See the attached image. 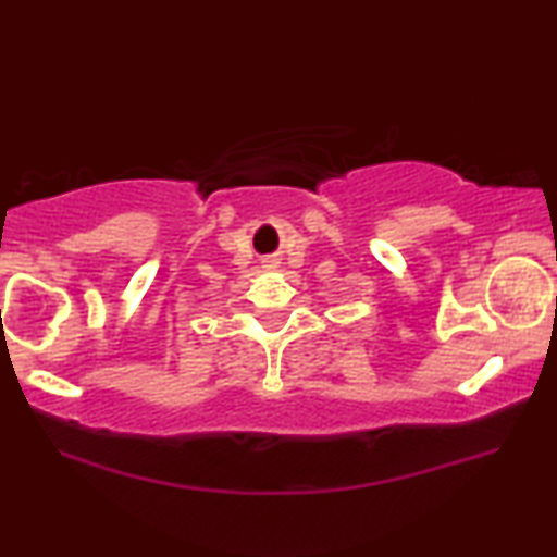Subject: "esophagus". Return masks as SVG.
Listing matches in <instances>:
<instances>
[{
  "mask_svg": "<svg viewBox=\"0 0 557 557\" xmlns=\"http://www.w3.org/2000/svg\"><path fill=\"white\" fill-rule=\"evenodd\" d=\"M262 262H265V268H277V260L275 258H265Z\"/></svg>",
  "mask_w": 557,
  "mask_h": 557,
  "instance_id": "34e87169",
  "label": "esophagus"
}]
</instances>
